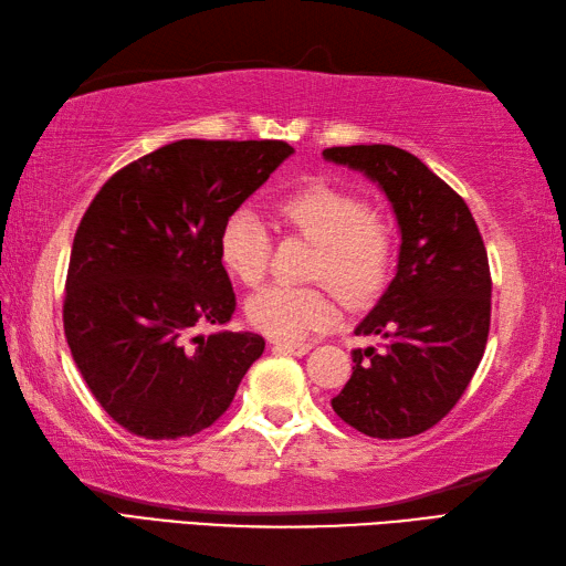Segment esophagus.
Segmentation results:
<instances>
[{"mask_svg": "<svg viewBox=\"0 0 566 566\" xmlns=\"http://www.w3.org/2000/svg\"><path fill=\"white\" fill-rule=\"evenodd\" d=\"M273 346L285 350V354H293V356H305L312 348V344H295V342H273Z\"/></svg>", "mask_w": 566, "mask_h": 566, "instance_id": "obj_1", "label": "esophagus"}]
</instances>
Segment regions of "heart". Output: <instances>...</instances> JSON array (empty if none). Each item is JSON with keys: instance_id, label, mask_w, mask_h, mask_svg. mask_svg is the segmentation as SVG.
Returning <instances> with one entry per match:
<instances>
[{"instance_id": "b5f03b06", "label": "heart", "mask_w": 566, "mask_h": 566, "mask_svg": "<svg viewBox=\"0 0 566 566\" xmlns=\"http://www.w3.org/2000/svg\"><path fill=\"white\" fill-rule=\"evenodd\" d=\"M354 193L329 184H310L275 203V220L285 230L317 244L310 273L326 279L348 300H368L387 281L392 266V232L387 222ZM218 256L232 279L254 285L269 263V234L254 210L237 208L218 232ZM249 324L271 338L310 336L336 317L332 293L322 285L273 283L244 303Z\"/></svg>"}]
</instances>
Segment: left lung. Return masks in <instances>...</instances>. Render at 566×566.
I'll return each instance as SVG.
<instances>
[{
  "label": "left lung",
  "instance_id": "1",
  "mask_svg": "<svg viewBox=\"0 0 566 566\" xmlns=\"http://www.w3.org/2000/svg\"><path fill=\"white\" fill-rule=\"evenodd\" d=\"M322 157L360 171L387 196L399 228L397 273L356 326L385 348H356L334 411L373 438L431 429L468 389L492 317L486 249L468 203L443 179L392 145L329 147Z\"/></svg>",
  "mask_w": 566,
  "mask_h": 566
}]
</instances>
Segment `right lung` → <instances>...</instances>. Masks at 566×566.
<instances>
[{
  "mask_svg": "<svg viewBox=\"0 0 566 566\" xmlns=\"http://www.w3.org/2000/svg\"><path fill=\"white\" fill-rule=\"evenodd\" d=\"M293 153L281 140H179L113 174L84 212L62 319L82 378L123 429L177 441L232 405L266 344L193 332L234 315L224 218Z\"/></svg>",
  "mask_w": 566,
  "mask_h": 566,
  "instance_id": "add662e5",
  "label": "right lung"
}]
</instances>
